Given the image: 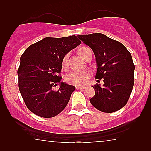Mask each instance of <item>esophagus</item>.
<instances>
[{"label":"esophagus","mask_w":151,"mask_h":151,"mask_svg":"<svg viewBox=\"0 0 151 151\" xmlns=\"http://www.w3.org/2000/svg\"><path fill=\"white\" fill-rule=\"evenodd\" d=\"M76 89H80V90H82V89H85V86H76Z\"/></svg>","instance_id":"obj_1"}]
</instances>
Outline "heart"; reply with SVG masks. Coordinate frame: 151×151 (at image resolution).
Segmentation results:
<instances>
[{
    "mask_svg": "<svg viewBox=\"0 0 151 151\" xmlns=\"http://www.w3.org/2000/svg\"><path fill=\"white\" fill-rule=\"evenodd\" d=\"M90 49L86 47H82L81 48L78 49V52L79 55L82 57H85V54L88 50ZM67 59L68 56L66 55L63 58L62 65L63 67H66V64H67ZM91 76V73L88 70H84V71H74L72 73H69L65 77V80L69 85H76V86H82L85 85L87 82L88 79Z\"/></svg>",
    "mask_w": 151,
    "mask_h": 151,
    "instance_id": "heart-1",
    "label": "heart"
}]
</instances>
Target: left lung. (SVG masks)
I'll return each mask as SVG.
<instances>
[{
    "label": "left lung",
    "instance_id": "obj_1",
    "mask_svg": "<svg viewBox=\"0 0 151 151\" xmlns=\"http://www.w3.org/2000/svg\"><path fill=\"white\" fill-rule=\"evenodd\" d=\"M78 38L92 49L97 63L95 78L104 85L92 86L95 94L90 102L104 113L120 110L128 102L134 86V65L130 52L122 43L101 33L78 35Z\"/></svg>",
    "mask_w": 151,
    "mask_h": 151
}]
</instances>
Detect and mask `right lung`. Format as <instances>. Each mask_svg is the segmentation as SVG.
Masks as SVG:
<instances>
[{"mask_svg": "<svg viewBox=\"0 0 151 151\" xmlns=\"http://www.w3.org/2000/svg\"><path fill=\"white\" fill-rule=\"evenodd\" d=\"M81 44L76 35L47 38L30 45L20 57L17 71L19 89L27 108L44 118L58 115L64 110L73 85L61 81L63 58ZM60 84L57 91L52 87Z\"/></svg>", "mask_w": 151, "mask_h": 151, "instance_id": "obj_1", "label": "right lung"}]
</instances>
